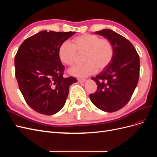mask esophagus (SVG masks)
Instances as JSON below:
<instances>
[{
	"label": "esophagus",
	"instance_id": "esophagus-1",
	"mask_svg": "<svg viewBox=\"0 0 157 157\" xmlns=\"http://www.w3.org/2000/svg\"><path fill=\"white\" fill-rule=\"evenodd\" d=\"M78 81L79 82H84L85 81H86V79H84V78H78Z\"/></svg>",
	"mask_w": 157,
	"mask_h": 157
}]
</instances>
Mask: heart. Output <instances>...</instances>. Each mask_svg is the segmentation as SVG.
<instances>
[{"label":"heart","mask_w":157,"mask_h":157,"mask_svg":"<svg viewBox=\"0 0 157 157\" xmlns=\"http://www.w3.org/2000/svg\"><path fill=\"white\" fill-rule=\"evenodd\" d=\"M77 52L83 54L82 65L76 66L69 73L76 77H85L101 71L111 62L114 55L111 42L107 39H101L96 35L84 34L75 37L71 41L64 42L59 46L58 55L60 61L69 66L73 65L77 59Z\"/></svg>","instance_id":"heart-1"}]
</instances>
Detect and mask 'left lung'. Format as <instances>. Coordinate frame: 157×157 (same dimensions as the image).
Masks as SVG:
<instances>
[{"mask_svg":"<svg viewBox=\"0 0 157 157\" xmlns=\"http://www.w3.org/2000/svg\"><path fill=\"white\" fill-rule=\"evenodd\" d=\"M94 33L111 42L114 55L107 67L96 77L92 78L98 89L90 95V100L103 111H117L129 101L137 86L140 57L131 42L117 33L105 29Z\"/></svg>","mask_w":157,"mask_h":157,"instance_id":"1","label":"left lung"}]
</instances>
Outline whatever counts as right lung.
<instances>
[{
  "mask_svg": "<svg viewBox=\"0 0 157 157\" xmlns=\"http://www.w3.org/2000/svg\"><path fill=\"white\" fill-rule=\"evenodd\" d=\"M76 32L42 31L23 41L15 56L16 78L25 101L46 115L65 105L69 86L77 79L63 77L65 67L58 55L60 45Z\"/></svg>",
  "mask_w": 157,
  "mask_h": 157,
  "instance_id": "right-lung-1",
  "label": "right lung"
}]
</instances>
